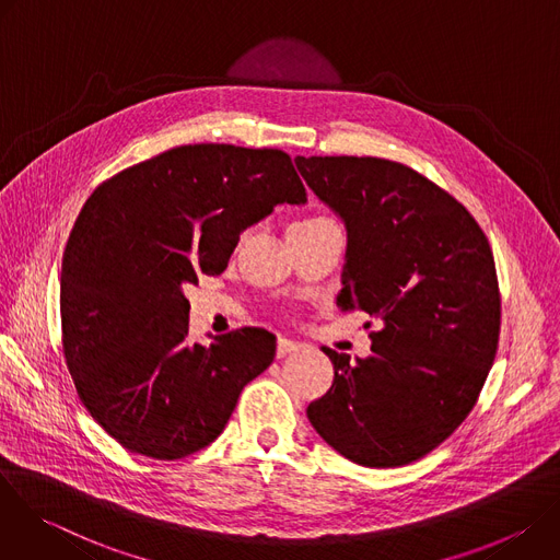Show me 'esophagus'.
<instances>
[{"instance_id": "obj_1", "label": "esophagus", "mask_w": 560, "mask_h": 560, "mask_svg": "<svg viewBox=\"0 0 560 560\" xmlns=\"http://www.w3.org/2000/svg\"><path fill=\"white\" fill-rule=\"evenodd\" d=\"M299 350H301V343H296L292 339H285V337H279V341H277V359H283V357L294 354Z\"/></svg>"}]
</instances>
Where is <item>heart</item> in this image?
Here are the masks:
<instances>
[{"label":"heart","mask_w":560,"mask_h":560,"mask_svg":"<svg viewBox=\"0 0 560 560\" xmlns=\"http://www.w3.org/2000/svg\"><path fill=\"white\" fill-rule=\"evenodd\" d=\"M326 225H335V223L326 217H310V219L294 223L290 230H316V228H326Z\"/></svg>","instance_id":"b5f03b06"}]
</instances>
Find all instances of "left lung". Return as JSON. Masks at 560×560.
Here are the masks:
<instances>
[{"mask_svg":"<svg viewBox=\"0 0 560 560\" xmlns=\"http://www.w3.org/2000/svg\"><path fill=\"white\" fill-rule=\"evenodd\" d=\"M294 164L348 232L337 305L368 312L378 328L363 359L322 348L335 378L305 415L359 465H408L465 421L494 363L501 296L490 244L454 197L404 164Z\"/></svg>","mask_w":560,"mask_h":560,"instance_id":"left-lung-1","label":"left lung"}]
</instances>
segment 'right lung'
<instances>
[{
    "instance_id": "1",
    "label": "right lung",
    "mask_w": 560,
    "mask_h": 560,
    "mask_svg": "<svg viewBox=\"0 0 560 560\" xmlns=\"http://www.w3.org/2000/svg\"><path fill=\"white\" fill-rule=\"evenodd\" d=\"M305 188L281 150L179 145L104 182L61 261V341L91 417L126 450L184 458L225 428L277 337L242 328L188 341L184 288L221 275L238 234Z\"/></svg>"
}]
</instances>
